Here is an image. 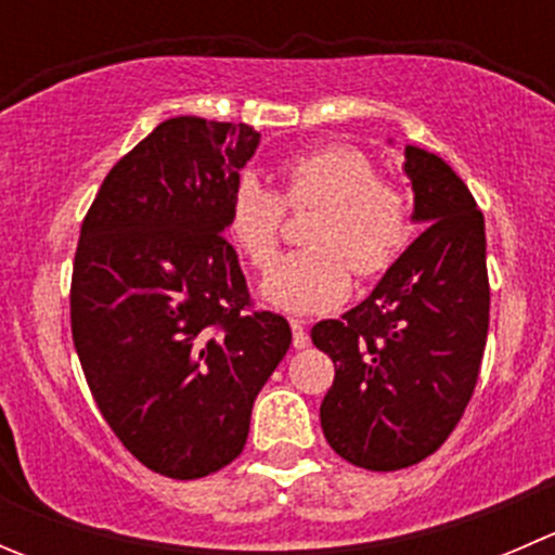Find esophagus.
Returning a JSON list of instances; mask_svg holds the SVG:
<instances>
[{"label": "esophagus", "mask_w": 555, "mask_h": 555, "mask_svg": "<svg viewBox=\"0 0 555 555\" xmlns=\"http://www.w3.org/2000/svg\"><path fill=\"white\" fill-rule=\"evenodd\" d=\"M289 327H293V346H295V349H306V346H309V333H306L304 322L293 319V322H289Z\"/></svg>", "instance_id": "obj_1"}]
</instances>
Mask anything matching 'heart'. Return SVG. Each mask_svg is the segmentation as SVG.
<instances>
[{
  "instance_id": "b5f03b06",
  "label": "heart",
  "mask_w": 555,
  "mask_h": 555,
  "mask_svg": "<svg viewBox=\"0 0 555 555\" xmlns=\"http://www.w3.org/2000/svg\"><path fill=\"white\" fill-rule=\"evenodd\" d=\"M279 193L255 173L233 182L225 204V233L251 268L273 266L282 242L284 206L317 209L306 228L309 249L289 255L262 284V298L295 317L333 311L360 279H378L411 236L405 188L378 177L362 150L319 144L282 160Z\"/></svg>"
}]
</instances>
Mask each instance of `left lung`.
<instances>
[{"label":"left lung","mask_w":555,"mask_h":555,"mask_svg":"<svg viewBox=\"0 0 555 555\" xmlns=\"http://www.w3.org/2000/svg\"><path fill=\"white\" fill-rule=\"evenodd\" d=\"M413 222L427 231L340 319L311 340L335 362L319 418L330 449L391 473L446 443L462 418L489 333L486 222L467 184L435 153L405 147Z\"/></svg>","instance_id":"obj_1"}]
</instances>
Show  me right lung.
Segmentation results:
<instances>
[{"mask_svg": "<svg viewBox=\"0 0 555 555\" xmlns=\"http://www.w3.org/2000/svg\"><path fill=\"white\" fill-rule=\"evenodd\" d=\"M260 133L169 117L106 173L80 228L72 338L91 395L153 473L204 478L244 451L257 391L293 344L257 311L225 204Z\"/></svg>", "mask_w": 555, "mask_h": 555, "instance_id": "1", "label": "right lung"}]
</instances>
